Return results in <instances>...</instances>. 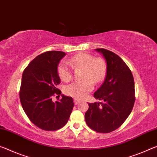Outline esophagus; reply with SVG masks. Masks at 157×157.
I'll use <instances>...</instances> for the list:
<instances>
[{
  "instance_id": "34e87169",
  "label": "esophagus",
  "mask_w": 157,
  "mask_h": 157,
  "mask_svg": "<svg viewBox=\"0 0 157 157\" xmlns=\"http://www.w3.org/2000/svg\"><path fill=\"white\" fill-rule=\"evenodd\" d=\"M74 104H75V105H77V104H78L79 103H80V101H79L78 99H74Z\"/></svg>"
}]
</instances>
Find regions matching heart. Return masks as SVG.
Masks as SVG:
<instances>
[{
    "mask_svg": "<svg viewBox=\"0 0 157 157\" xmlns=\"http://www.w3.org/2000/svg\"><path fill=\"white\" fill-rule=\"evenodd\" d=\"M73 69L83 68L81 81H77L66 87L67 95L81 99L87 96L94 88V82L98 84L104 80L107 72L106 61L101 58L87 53H77L65 61H61L58 66V74L62 81H70L73 78Z\"/></svg>",
    "mask_w": 157,
    "mask_h": 157,
    "instance_id": "b5f03b06",
    "label": "heart"
}]
</instances>
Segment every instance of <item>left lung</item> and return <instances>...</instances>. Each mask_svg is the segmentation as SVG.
Returning a JSON list of instances; mask_svg holds the SVG:
<instances>
[{"label":"left lung","instance_id":"left-lung-1","mask_svg":"<svg viewBox=\"0 0 157 157\" xmlns=\"http://www.w3.org/2000/svg\"><path fill=\"white\" fill-rule=\"evenodd\" d=\"M106 60L107 72L101 86L94 93L102 102L88 104L85 114L87 125L98 133H107L119 128L130 115L135 102L132 71L119 56L105 48H96Z\"/></svg>","mask_w":157,"mask_h":157}]
</instances>
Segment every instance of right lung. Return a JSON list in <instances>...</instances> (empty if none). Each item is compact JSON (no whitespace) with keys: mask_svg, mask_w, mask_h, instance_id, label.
<instances>
[{"mask_svg":"<svg viewBox=\"0 0 157 157\" xmlns=\"http://www.w3.org/2000/svg\"><path fill=\"white\" fill-rule=\"evenodd\" d=\"M65 53L49 51L37 56L22 74L19 97L25 114L33 124L44 131H56L67 122L74 107L72 97L62 95L53 102L52 97L60 94L58 65Z\"/></svg>","mask_w":157,"mask_h":157,"instance_id":"1","label":"right lung"}]
</instances>
